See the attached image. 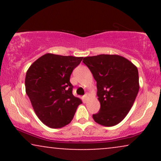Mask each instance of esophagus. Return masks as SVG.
<instances>
[{
    "label": "esophagus",
    "mask_w": 161,
    "mask_h": 161,
    "mask_svg": "<svg viewBox=\"0 0 161 161\" xmlns=\"http://www.w3.org/2000/svg\"><path fill=\"white\" fill-rule=\"evenodd\" d=\"M90 96V94L88 93V92H87V93H86V95H84V98H85V100H87L88 98V97H89Z\"/></svg>",
    "instance_id": "esophagus-1"
}]
</instances>
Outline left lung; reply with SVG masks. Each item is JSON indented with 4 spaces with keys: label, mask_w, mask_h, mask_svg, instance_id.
<instances>
[{
    "label": "left lung",
    "mask_w": 161,
    "mask_h": 161,
    "mask_svg": "<svg viewBox=\"0 0 161 161\" xmlns=\"http://www.w3.org/2000/svg\"><path fill=\"white\" fill-rule=\"evenodd\" d=\"M83 63L97 82L101 108L93 119L104 126L117 125L126 116L139 90L136 65L118 54L86 57Z\"/></svg>",
    "instance_id": "8db88e82"
}]
</instances>
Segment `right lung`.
I'll return each mask as SVG.
<instances>
[{
  "label": "right lung",
  "mask_w": 161,
  "mask_h": 161,
  "mask_svg": "<svg viewBox=\"0 0 161 161\" xmlns=\"http://www.w3.org/2000/svg\"><path fill=\"white\" fill-rule=\"evenodd\" d=\"M82 59L47 53L27 70L25 92L37 116L50 128H62L69 124L82 103L73 95L69 82L73 69Z\"/></svg>",
  "instance_id": "add662e5"
}]
</instances>
